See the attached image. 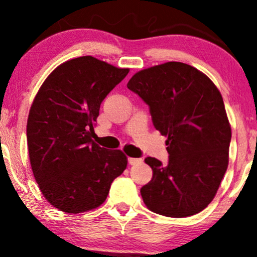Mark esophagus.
Here are the masks:
<instances>
[{"mask_svg": "<svg viewBox=\"0 0 257 257\" xmlns=\"http://www.w3.org/2000/svg\"><path fill=\"white\" fill-rule=\"evenodd\" d=\"M141 162H143L141 158H128V163L131 164V166H137V164L141 163Z\"/></svg>", "mask_w": 257, "mask_h": 257, "instance_id": "esophagus-1", "label": "esophagus"}]
</instances>
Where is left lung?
<instances>
[{
    "mask_svg": "<svg viewBox=\"0 0 257 257\" xmlns=\"http://www.w3.org/2000/svg\"><path fill=\"white\" fill-rule=\"evenodd\" d=\"M126 87L149 105L153 125L168 138L167 166L145 158L153 175L140 190L144 203L168 217L198 214L214 199L228 167L232 133L219 89L179 61L141 70Z\"/></svg>",
    "mask_w": 257,
    "mask_h": 257,
    "instance_id": "1",
    "label": "left lung"
}]
</instances>
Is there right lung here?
<instances>
[{"mask_svg":"<svg viewBox=\"0 0 257 257\" xmlns=\"http://www.w3.org/2000/svg\"><path fill=\"white\" fill-rule=\"evenodd\" d=\"M128 72L90 55L71 59L35 96L26 125L32 173L44 198L64 213L101 205L126 168L124 153L100 147L91 137L102 100Z\"/></svg>","mask_w":257,"mask_h":257,"instance_id":"obj_1","label":"right lung"}]
</instances>
